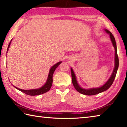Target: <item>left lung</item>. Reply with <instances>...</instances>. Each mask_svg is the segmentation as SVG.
I'll return each mask as SVG.
<instances>
[{
	"instance_id": "1",
	"label": "left lung",
	"mask_w": 127,
	"mask_h": 127,
	"mask_svg": "<svg viewBox=\"0 0 127 127\" xmlns=\"http://www.w3.org/2000/svg\"><path fill=\"white\" fill-rule=\"evenodd\" d=\"M105 31H106V32L109 34V35H110V37L111 42H112L113 45L115 49V66H114V68L113 72L112 73V74H111V76H110V78L108 79V81H107L101 87H97V88H92V89H83L79 86V85L78 84L77 79H76V75L74 74L73 70V69L72 68H70V70H71L72 83L75 88V89H76L78 92H79V93L85 95H89V96L95 95L98 94L99 93H101V92H102L106 91V90L107 89H109V88L112 85L113 82L114 81V79L115 78L116 74H117L118 66H119V59H118V56L117 54V45H116L115 40L114 37V36L113 35V34L111 33L109 30L105 29Z\"/></svg>"
}]
</instances>
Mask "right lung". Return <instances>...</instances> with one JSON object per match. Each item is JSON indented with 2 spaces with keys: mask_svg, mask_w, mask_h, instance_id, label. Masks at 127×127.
<instances>
[{
  "mask_svg": "<svg viewBox=\"0 0 127 127\" xmlns=\"http://www.w3.org/2000/svg\"><path fill=\"white\" fill-rule=\"evenodd\" d=\"M11 41H10L9 45L8 46L7 53H8V50H9L10 43H11ZM61 63L62 62H59L57 64H55V65H54L51 68V69H50V71H49L48 79H47V81L46 82L45 84L41 88H39V89H32V90H22V89H19V88H17L15 86L14 87L17 90H20V91H21V92H23V93H25L26 95H30V96L38 95H41V94L45 93V92H48L49 90L51 89V86H52V83H53V75L54 74V71L56 69V68L58 66V65Z\"/></svg>",
  "mask_w": 127,
  "mask_h": 127,
  "instance_id": "obj_1",
  "label": "right lung"
}]
</instances>
